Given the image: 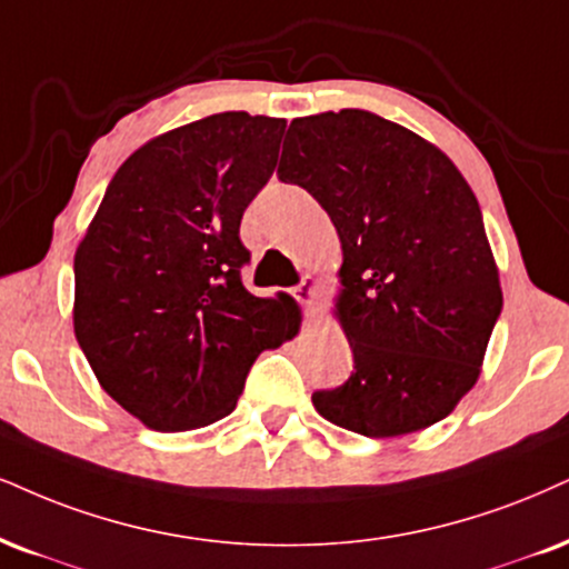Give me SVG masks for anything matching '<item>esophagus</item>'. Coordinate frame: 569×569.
I'll use <instances>...</instances> for the list:
<instances>
[{
	"mask_svg": "<svg viewBox=\"0 0 569 569\" xmlns=\"http://www.w3.org/2000/svg\"><path fill=\"white\" fill-rule=\"evenodd\" d=\"M317 282H313L311 277H306L303 282H300L296 290H292V296H296V300L300 306L306 308V317H317L319 308H317Z\"/></svg>",
	"mask_w": 569,
	"mask_h": 569,
	"instance_id": "esophagus-1",
	"label": "esophagus"
}]
</instances>
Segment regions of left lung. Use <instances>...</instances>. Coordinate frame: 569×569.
Returning a JSON list of instances; mask_svg holds the SVG:
<instances>
[{
  "instance_id": "left-lung-1",
  "label": "left lung",
  "mask_w": 569,
  "mask_h": 569,
  "mask_svg": "<svg viewBox=\"0 0 569 569\" xmlns=\"http://www.w3.org/2000/svg\"><path fill=\"white\" fill-rule=\"evenodd\" d=\"M279 179L342 244L335 317L353 350L321 417L367 438L425 430L475 388L503 296L478 198L446 152L369 110L296 118Z\"/></svg>"
}]
</instances>
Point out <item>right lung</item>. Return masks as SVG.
<instances>
[{"mask_svg": "<svg viewBox=\"0 0 569 569\" xmlns=\"http://www.w3.org/2000/svg\"><path fill=\"white\" fill-rule=\"evenodd\" d=\"M284 118L216 113L139 147L76 250V340L102 390L160 432L234 411L252 361L298 332L256 298L240 221L277 166Z\"/></svg>", "mask_w": 569, "mask_h": 569, "instance_id": "right-lung-1", "label": "right lung"}]
</instances>
